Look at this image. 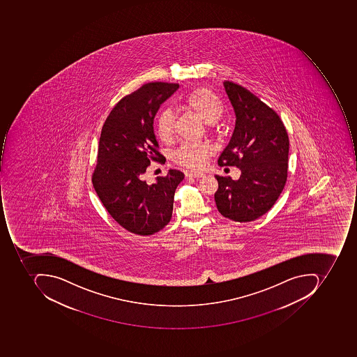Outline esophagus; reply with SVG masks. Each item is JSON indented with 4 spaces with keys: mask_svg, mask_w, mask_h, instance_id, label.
I'll use <instances>...</instances> for the list:
<instances>
[{
    "mask_svg": "<svg viewBox=\"0 0 357 357\" xmlns=\"http://www.w3.org/2000/svg\"><path fill=\"white\" fill-rule=\"evenodd\" d=\"M205 174L203 172H197V170H191L189 173H187L188 177H203Z\"/></svg>",
    "mask_w": 357,
    "mask_h": 357,
    "instance_id": "34e87169",
    "label": "esophagus"
}]
</instances>
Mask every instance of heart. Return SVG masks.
I'll return each instance as SVG.
<instances>
[{
    "instance_id": "heart-1",
    "label": "heart",
    "mask_w": 357,
    "mask_h": 357,
    "mask_svg": "<svg viewBox=\"0 0 357 357\" xmlns=\"http://www.w3.org/2000/svg\"><path fill=\"white\" fill-rule=\"evenodd\" d=\"M188 109L197 114L210 128L221 118L224 112V104L219 96L209 89H197L188 94L183 100ZM156 133L163 142L173 139L175 133V114L173 110L165 108L160 112L156 119ZM211 146L207 142H183L176 151L173 159L185 167H199L205 163L207 156L211 153Z\"/></svg>"
}]
</instances>
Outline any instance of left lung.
Here are the masks:
<instances>
[{
    "label": "left lung",
    "mask_w": 357,
    "mask_h": 357,
    "mask_svg": "<svg viewBox=\"0 0 357 357\" xmlns=\"http://www.w3.org/2000/svg\"><path fill=\"white\" fill-rule=\"evenodd\" d=\"M236 114L235 130L219 156L220 166L241 170L238 180L215 176L218 210L236 222L259 219L275 205L287 178L289 142L282 120L257 96L224 82Z\"/></svg>",
    "instance_id": "8db88e82"
}]
</instances>
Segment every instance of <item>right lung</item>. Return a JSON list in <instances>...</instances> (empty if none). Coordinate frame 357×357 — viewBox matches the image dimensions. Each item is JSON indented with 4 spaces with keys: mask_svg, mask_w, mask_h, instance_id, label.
<instances>
[{
    "mask_svg": "<svg viewBox=\"0 0 357 357\" xmlns=\"http://www.w3.org/2000/svg\"><path fill=\"white\" fill-rule=\"evenodd\" d=\"M178 88L168 82L144 84L116 102L100 132L94 190L112 219L136 235H152L169 223L175 191L184 178L180 170L169 169L152 183L145 179L151 160L165 162L153 120Z\"/></svg>",
    "mask_w": 357,
    "mask_h": 357,
    "instance_id": "add662e5",
    "label": "right lung"
}]
</instances>
